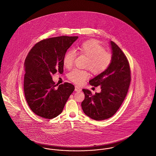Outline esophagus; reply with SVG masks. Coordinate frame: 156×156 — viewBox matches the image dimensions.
I'll use <instances>...</instances> for the list:
<instances>
[{
	"label": "esophagus",
	"mask_w": 156,
	"mask_h": 156,
	"mask_svg": "<svg viewBox=\"0 0 156 156\" xmlns=\"http://www.w3.org/2000/svg\"><path fill=\"white\" fill-rule=\"evenodd\" d=\"M75 90L76 92H80V91L81 90V88H80L79 87L75 86Z\"/></svg>",
	"instance_id": "1"
}]
</instances>
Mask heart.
<instances>
[{"label":"heart","instance_id":"heart-1","mask_svg":"<svg viewBox=\"0 0 156 156\" xmlns=\"http://www.w3.org/2000/svg\"><path fill=\"white\" fill-rule=\"evenodd\" d=\"M80 53L87 57L84 67L94 74H100L105 72L110 66L112 61V55L105 51V48L96 41L89 40L84 42L79 47ZM76 56L75 50H69L63 59V64L67 69H70L73 65ZM90 76L86 70L75 69L68 75V78L77 84H83Z\"/></svg>","mask_w":156,"mask_h":156}]
</instances>
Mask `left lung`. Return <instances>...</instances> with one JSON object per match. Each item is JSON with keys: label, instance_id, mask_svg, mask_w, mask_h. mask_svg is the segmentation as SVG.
Masks as SVG:
<instances>
[{"label": "left lung", "instance_id": "1", "mask_svg": "<svg viewBox=\"0 0 156 156\" xmlns=\"http://www.w3.org/2000/svg\"><path fill=\"white\" fill-rule=\"evenodd\" d=\"M112 61L103 72L89 81L91 86H101L100 93L92 95L83 89L85 98L81 103L84 114L95 120H103L112 117L123 103L131 82V70L128 59L120 48L110 42Z\"/></svg>", "mask_w": 156, "mask_h": 156}]
</instances>
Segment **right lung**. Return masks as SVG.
Here are the masks:
<instances>
[{"label": "right lung", "instance_id": "right-lung-1", "mask_svg": "<svg viewBox=\"0 0 156 156\" xmlns=\"http://www.w3.org/2000/svg\"><path fill=\"white\" fill-rule=\"evenodd\" d=\"M78 36H62L43 39L28 53L24 63L23 89L31 110L41 117L51 119L59 115L73 92L69 83L55 84L52 75L63 73V59Z\"/></svg>", "mask_w": 156, "mask_h": 156}]
</instances>
